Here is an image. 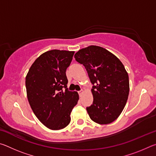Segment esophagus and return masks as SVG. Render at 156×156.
Here are the masks:
<instances>
[{
	"mask_svg": "<svg viewBox=\"0 0 156 156\" xmlns=\"http://www.w3.org/2000/svg\"><path fill=\"white\" fill-rule=\"evenodd\" d=\"M83 90H80V91H78V94H79V96H81L82 95V94H83Z\"/></svg>",
	"mask_w": 156,
	"mask_h": 156,
	"instance_id": "1",
	"label": "esophagus"
}]
</instances>
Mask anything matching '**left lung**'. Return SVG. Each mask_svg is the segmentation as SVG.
Segmentation results:
<instances>
[{
  "mask_svg": "<svg viewBox=\"0 0 156 156\" xmlns=\"http://www.w3.org/2000/svg\"><path fill=\"white\" fill-rule=\"evenodd\" d=\"M74 57L85 67L93 84V104L87 107L89 117L100 125L112 123L128 99L129 76L123 64L108 50L96 45L79 50Z\"/></svg>",
  "mask_w": 156,
  "mask_h": 156,
  "instance_id": "obj_1",
  "label": "left lung"
}]
</instances>
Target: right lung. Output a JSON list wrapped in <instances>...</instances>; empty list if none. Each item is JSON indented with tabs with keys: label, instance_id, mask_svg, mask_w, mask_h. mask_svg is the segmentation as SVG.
Returning <instances> with one entry per match:
<instances>
[{
	"label": "right lung",
	"instance_id": "1",
	"mask_svg": "<svg viewBox=\"0 0 156 156\" xmlns=\"http://www.w3.org/2000/svg\"><path fill=\"white\" fill-rule=\"evenodd\" d=\"M74 51L53 49L44 52L31 66L25 78L29 103L38 119L52 130L67 126L79 99L68 90L66 70Z\"/></svg>",
	"mask_w": 156,
	"mask_h": 156
}]
</instances>
